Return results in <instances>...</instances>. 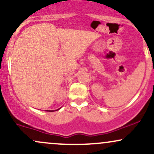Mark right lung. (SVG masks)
<instances>
[{"mask_svg": "<svg viewBox=\"0 0 154 154\" xmlns=\"http://www.w3.org/2000/svg\"><path fill=\"white\" fill-rule=\"evenodd\" d=\"M59 109H58V110H59Z\"/></svg>", "mask_w": 154, "mask_h": 154, "instance_id": "1", "label": "right lung"}]
</instances>
